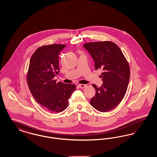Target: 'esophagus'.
<instances>
[{
    "mask_svg": "<svg viewBox=\"0 0 157 157\" xmlns=\"http://www.w3.org/2000/svg\"><path fill=\"white\" fill-rule=\"evenodd\" d=\"M79 88H85V87L86 86V85H85V84H79Z\"/></svg>",
    "mask_w": 157,
    "mask_h": 157,
    "instance_id": "34e87169",
    "label": "esophagus"
}]
</instances>
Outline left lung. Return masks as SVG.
<instances>
[{"instance_id": "obj_1", "label": "left lung", "mask_w": 157, "mask_h": 157, "mask_svg": "<svg viewBox=\"0 0 157 157\" xmlns=\"http://www.w3.org/2000/svg\"><path fill=\"white\" fill-rule=\"evenodd\" d=\"M84 48L95 62V69H101V87L92 85L95 95L90 104L98 111L108 112L120 104L124 97L130 77L129 66L123 53L110 41L86 43Z\"/></svg>"}]
</instances>
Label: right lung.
<instances>
[{
    "instance_id": "right-lung-1",
    "label": "right lung",
    "mask_w": 157,
    "mask_h": 157,
    "mask_svg": "<svg viewBox=\"0 0 157 157\" xmlns=\"http://www.w3.org/2000/svg\"><path fill=\"white\" fill-rule=\"evenodd\" d=\"M65 45L52 44L38 48L31 56L27 82L38 104L50 112H60L68 106V99L76 89L74 84L56 82L59 72L58 56Z\"/></svg>"
}]
</instances>
